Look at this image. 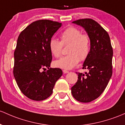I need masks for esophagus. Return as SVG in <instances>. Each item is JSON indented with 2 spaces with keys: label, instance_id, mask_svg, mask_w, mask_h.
<instances>
[{
  "label": "esophagus",
  "instance_id": "esophagus-1",
  "mask_svg": "<svg viewBox=\"0 0 125 125\" xmlns=\"http://www.w3.org/2000/svg\"><path fill=\"white\" fill-rule=\"evenodd\" d=\"M63 73H69V71H66V70H63Z\"/></svg>",
  "mask_w": 125,
  "mask_h": 125
}]
</instances>
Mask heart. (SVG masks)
<instances>
[{
  "mask_svg": "<svg viewBox=\"0 0 125 125\" xmlns=\"http://www.w3.org/2000/svg\"><path fill=\"white\" fill-rule=\"evenodd\" d=\"M61 42L57 38H52L49 42V49L54 57L61 54L63 45L70 44L68 55L55 60L53 65L56 68L71 69L78 65L79 60L87 58L91 49V40L87 34H82L78 28L71 27L61 34Z\"/></svg>",
  "mask_w": 125,
  "mask_h": 125,
  "instance_id": "heart-1",
  "label": "heart"
}]
</instances>
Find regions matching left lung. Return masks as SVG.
Masks as SVG:
<instances>
[{
    "label": "left lung",
    "mask_w": 125,
    "mask_h": 125,
    "mask_svg": "<svg viewBox=\"0 0 125 125\" xmlns=\"http://www.w3.org/2000/svg\"><path fill=\"white\" fill-rule=\"evenodd\" d=\"M72 23L85 30L91 40V49L83 68L88 73H78L71 92L78 101L91 102L102 94L112 77L113 49L107 32L94 20L82 19Z\"/></svg>",
    "instance_id": "1"
}]
</instances>
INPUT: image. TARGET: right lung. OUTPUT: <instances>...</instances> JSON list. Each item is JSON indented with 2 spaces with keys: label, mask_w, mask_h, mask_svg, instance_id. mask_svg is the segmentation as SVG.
Returning a JSON list of instances; mask_svg holds the SVG:
<instances>
[{
  "label": "right lung",
  "mask_w": 125,
  "mask_h": 125,
  "mask_svg": "<svg viewBox=\"0 0 125 125\" xmlns=\"http://www.w3.org/2000/svg\"><path fill=\"white\" fill-rule=\"evenodd\" d=\"M62 23L42 20L34 22L21 32L14 52L13 76L22 93L30 99L42 101L50 97L56 82L62 75L51 68L49 42ZM47 71L41 72L42 69Z\"/></svg>",
  "instance_id": "1"
}]
</instances>
